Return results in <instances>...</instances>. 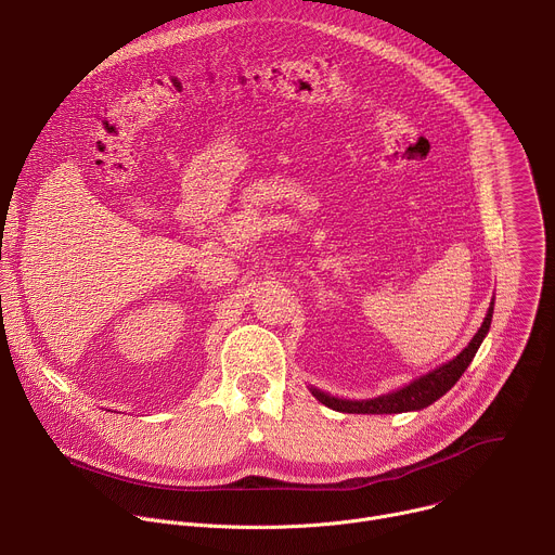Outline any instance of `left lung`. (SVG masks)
Wrapping results in <instances>:
<instances>
[{
	"instance_id": "left-lung-1",
	"label": "left lung",
	"mask_w": 555,
	"mask_h": 555,
	"mask_svg": "<svg viewBox=\"0 0 555 555\" xmlns=\"http://www.w3.org/2000/svg\"><path fill=\"white\" fill-rule=\"evenodd\" d=\"M492 313H494V302H490V309L486 313V321L481 325V330L477 332L469 340V345L450 362L441 364L439 369L413 379L411 384H406L404 388H398L392 392L379 395V398L373 400H340L334 398V395H327L319 388H309L311 395L321 404L338 411V413H358V415H390V413H409V411H422L426 406H430L433 402H437L441 395H446L456 379L463 375V371L469 366V362L477 356L483 338L490 332L492 325Z\"/></svg>"
}]
</instances>
